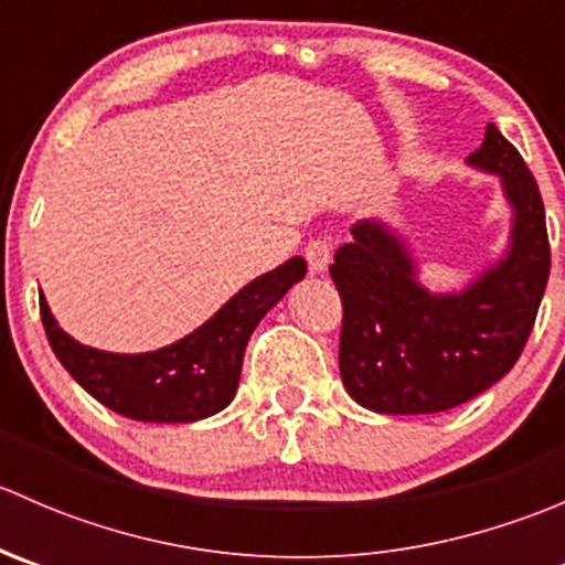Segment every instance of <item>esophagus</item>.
I'll return each mask as SVG.
<instances>
[{
	"instance_id": "obj_1",
	"label": "esophagus",
	"mask_w": 565,
	"mask_h": 565,
	"mask_svg": "<svg viewBox=\"0 0 565 565\" xmlns=\"http://www.w3.org/2000/svg\"><path fill=\"white\" fill-rule=\"evenodd\" d=\"M306 259H309V270L311 273H324L330 265V246L328 241H311L309 246H306Z\"/></svg>"
}]
</instances>
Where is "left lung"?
I'll use <instances>...</instances> for the list:
<instances>
[{
  "mask_svg": "<svg viewBox=\"0 0 565 565\" xmlns=\"http://www.w3.org/2000/svg\"><path fill=\"white\" fill-rule=\"evenodd\" d=\"M467 163L500 177L514 218L505 254L461 292L420 287L409 248L377 218L352 224L330 265L344 306L341 380L374 413L426 415L470 402L514 369L533 330L550 278L535 177L492 122Z\"/></svg>",
  "mask_w": 565,
  "mask_h": 565,
  "instance_id": "1",
  "label": "left lung"
}]
</instances>
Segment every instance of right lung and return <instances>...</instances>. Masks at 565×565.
Segmentation results:
<instances>
[{
	"mask_svg": "<svg viewBox=\"0 0 565 565\" xmlns=\"http://www.w3.org/2000/svg\"><path fill=\"white\" fill-rule=\"evenodd\" d=\"M306 276L303 256L254 278L193 333L156 352L119 355L78 344L40 298L45 335L71 377L114 413L150 424H191L235 398L246 344L259 319Z\"/></svg>",
	"mask_w": 565,
	"mask_h": 565,
	"instance_id": "obj_1",
	"label": "right lung"
}]
</instances>
